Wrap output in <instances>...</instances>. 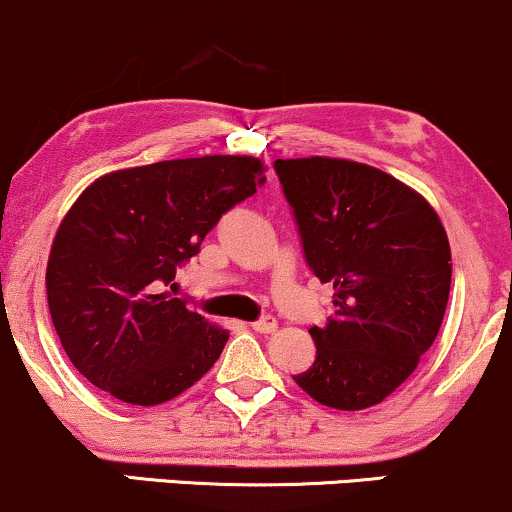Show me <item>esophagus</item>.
I'll return each mask as SVG.
<instances>
[{
	"label": "esophagus",
	"mask_w": 512,
	"mask_h": 512,
	"mask_svg": "<svg viewBox=\"0 0 512 512\" xmlns=\"http://www.w3.org/2000/svg\"><path fill=\"white\" fill-rule=\"evenodd\" d=\"M252 330L255 332H260V334H272L274 330H276V320L272 315H264L262 320H257V322H252Z\"/></svg>",
	"instance_id": "34e87169"
}]
</instances>
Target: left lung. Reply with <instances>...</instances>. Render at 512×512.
Masks as SVG:
<instances>
[{"instance_id": "8db88e82", "label": "left lung", "mask_w": 512, "mask_h": 512, "mask_svg": "<svg viewBox=\"0 0 512 512\" xmlns=\"http://www.w3.org/2000/svg\"><path fill=\"white\" fill-rule=\"evenodd\" d=\"M308 267L334 289L310 327L317 356L296 385L325 407L390 397L436 342L450 296L448 233L426 197L349 158H276Z\"/></svg>"}]
</instances>
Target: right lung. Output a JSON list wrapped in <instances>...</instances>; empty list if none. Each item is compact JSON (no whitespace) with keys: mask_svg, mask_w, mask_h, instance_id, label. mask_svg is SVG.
Masks as SVG:
<instances>
[{"mask_svg":"<svg viewBox=\"0 0 512 512\" xmlns=\"http://www.w3.org/2000/svg\"><path fill=\"white\" fill-rule=\"evenodd\" d=\"M255 156H202L105 173L52 240L45 289L62 349L115 399L154 407L192 387L228 330L163 291L221 214L264 182Z\"/></svg>","mask_w":512,"mask_h":512,"instance_id":"add662e5","label":"right lung"}]
</instances>
